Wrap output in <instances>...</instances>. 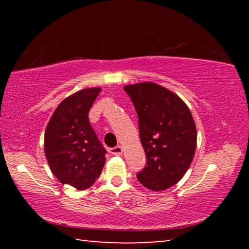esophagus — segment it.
<instances>
[{
  "instance_id": "esophagus-1",
  "label": "esophagus",
  "mask_w": 249,
  "mask_h": 249,
  "mask_svg": "<svg viewBox=\"0 0 249 249\" xmlns=\"http://www.w3.org/2000/svg\"><path fill=\"white\" fill-rule=\"evenodd\" d=\"M109 153L114 156H121L122 153H123V148H122L121 146H116V147H113V148L109 149Z\"/></svg>"
}]
</instances>
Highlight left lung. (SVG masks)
<instances>
[{"instance_id": "1", "label": "left lung", "mask_w": 249, "mask_h": 249, "mask_svg": "<svg viewBox=\"0 0 249 249\" xmlns=\"http://www.w3.org/2000/svg\"><path fill=\"white\" fill-rule=\"evenodd\" d=\"M138 116L145 168L137 179L147 189H169L191 165L196 147V128L190 109L178 95L159 84L125 86Z\"/></svg>"}]
</instances>
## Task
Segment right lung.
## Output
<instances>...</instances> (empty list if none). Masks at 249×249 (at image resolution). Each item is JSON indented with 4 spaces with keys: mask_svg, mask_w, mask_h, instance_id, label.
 <instances>
[{
    "mask_svg": "<svg viewBox=\"0 0 249 249\" xmlns=\"http://www.w3.org/2000/svg\"><path fill=\"white\" fill-rule=\"evenodd\" d=\"M100 88L75 92L58 105L45 132V155L62 184L90 188L102 172L107 150L89 122V111Z\"/></svg>",
    "mask_w": 249,
    "mask_h": 249,
    "instance_id": "obj_1",
    "label": "right lung"
}]
</instances>
